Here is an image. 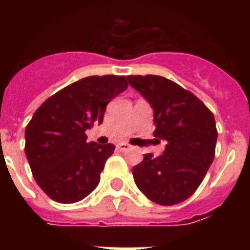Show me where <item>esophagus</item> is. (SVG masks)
<instances>
[{
    "label": "esophagus",
    "mask_w": 250,
    "mask_h": 250,
    "mask_svg": "<svg viewBox=\"0 0 250 250\" xmlns=\"http://www.w3.org/2000/svg\"><path fill=\"white\" fill-rule=\"evenodd\" d=\"M116 148H118L119 151H127V150H130V146H128L127 143H118V145H116Z\"/></svg>",
    "instance_id": "1"
}]
</instances>
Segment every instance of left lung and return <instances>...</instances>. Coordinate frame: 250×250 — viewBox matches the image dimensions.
Segmentation results:
<instances>
[{"mask_svg": "<svg viewBox=\"0 0 250 250\" xmlns=\"http://www.w3.org/2000/svg\"><path fill=\"white\" fill-rule=\"evenodd\" d=\"M127 79L154 109V136L167 142L162 155L146 154L134 166V181L155 204H181L198 188L214 159V116L195 95L166 77Z\"/></svg>", "mask_w": 250, "mask_h": 250, "instance_id": "1", "label": "left lung"}]
</instances>
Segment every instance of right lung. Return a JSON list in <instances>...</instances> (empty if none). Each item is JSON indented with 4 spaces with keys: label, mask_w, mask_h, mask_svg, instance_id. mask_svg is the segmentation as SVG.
Listing matches in <instances>:
<instances>
[{
    "label": "right lung",
    "mask_w": 250,
    "mask_h": 250,
    "mask_svg": "<svg viewBox=\"0 0 250 250\" xmlns=\"http://www.w3.org/2000/svg\"><path fill=\"white\" fill-rule=\"evenodd\" d=\"M125 76H88L41 104L25 130V155L37 185L56 202L73 204L92 193L111 143H87L85 131L103 123L107 104L127 88Z\"/></svg>",
    "instance_id": "1"
}]
</instances>
